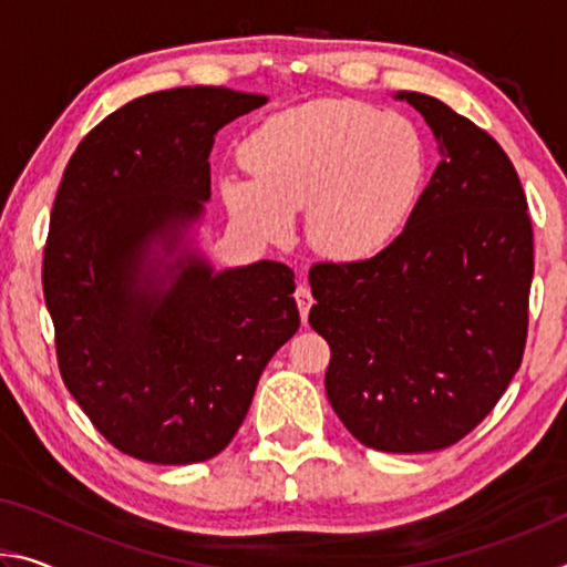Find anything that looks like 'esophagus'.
<instances>
[{
  "mask_svg": "<svg viewBox=\"0 0 567 567\" xmlns=\"http://www.w3.org/2000/svg\"><path fill=\"white\" fill-rule=\"evenodd\" d=\"M295 302H297V310H300V318H302V322L307 320V315H310V307H312V292H310V287H307L305 282H300L297 285V290H295Z\"/></svg>",
  "mask_w": 567,
  "mask_h": 567,
  "instance_id": "34e87169",
  "label": "esophagus"
}]
</instances>
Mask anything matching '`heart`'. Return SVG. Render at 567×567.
Returning <instances> with one entry per match:
<instances>
[{"instance_id": "b5f03b06", "label": "heart", "mask_w": 567, "mask_h": 567, "mask_svg": "<svg viewBox=\"0 0 567 567\" xmlns=\"http://www.w3.org/2000/svg\"><path fill=\"white\" fill-rule=\"evenodd\" d=\"M252 179H227L225 203L249 233L280 243L297 209L334 260H370L400 237L420 205L427 147L402 114L320 100L267 120L245 145Z\"/></svg>"}]
</instances>
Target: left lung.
Instances as JSON below:
<instances>
[{
  "instance_id": "obj_1",
  "label": "left lung",
  "mask_w": 567,
  "mask_h": 567,
  "mask_svg": "<svg viewBox=\"0 0 567 567\" xmlns=\"http://www.w3.org/2000/svg\"><path fill=\"white\" fill-rule=\"evenodd\" d=\"M398 97L435 132L440 162L388 249L310 267V324L330 344L342 425L382 453H433L475 430L520 368L533 223L491 134L430 94Z\"/></svg>"
}]
</instances>
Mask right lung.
I'll return each instance as SVG.
<instances>
[{
	"label": "right lung",
	"instance_id": "right-lung-1",
	"mask_svg": "<svg viewBox=\"0 0 567 567\" xmlns=\"http://www.w3.org/2000/svg\"><path fill=\"white\" fill-rule=\"evenodd\" d=\"M265 102L225 87L132 100L80 142L56 189L42 260L56 364L104 440L145 463L223 453L300 328L282 262L215 272L185 252L157 277L150 260L203 215L217 130Z\"/></svg>",
	"mask_w": 567,
	"mask_h": 567
}]
</instances>
